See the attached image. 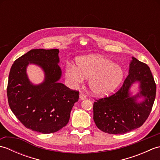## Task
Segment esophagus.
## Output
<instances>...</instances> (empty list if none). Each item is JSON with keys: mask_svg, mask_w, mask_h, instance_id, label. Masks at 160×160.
<instances>
[{"mask_svg": "<svg viewBox=\"0 0 160 160\" xmlns=\"http://www.w3.org/2000/svg\"><path fill=\"white\" fill-rule=\"evenodd\" d=\"M80 100H85V99H87V97H86V96L85 95H84L83 93H80Z\"/></svg>", "mask_w": 160, "mask_h": 160, "instance_id": "34e87169", "label": "esophagus"}]
</instances>
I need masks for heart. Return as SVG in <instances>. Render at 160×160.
Returning a JSON list of instances; mask_svg holds the SVG:
<instances>
[{"label":"heart","mask_w":160,"mask_h":160,"mask_svg":"<svg viewBox=\"0 0 160 160\" xmlns=\"http://www.w3.org/2000/svg\"><path fill=\"white\" fill-rule=\"evenodd\" d=\"M65 75L73 83H82L84 78L89 79L91 91L98 96L111 93L123 79L122 68L107 58L92 55L78 60L77 68L67 67Z\"/></svg>","instance_id":"obj_1"}]
</instances>
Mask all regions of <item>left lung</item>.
<instances>
[{"instance_id":"8db88e82","label":"left lung","mask_w":160,"mask_h":160,"mask_svg":"<svg viewBox=\"0 0 160 160\" xmlns=\"http://www.w3.org/2000/svg\"><path fill=\"white\" fill-rule=\"evenodd\" d=\"M135 81L141 82V95L130 97L129 88ZM155 95L156 84L150 68L132 57L129 73L120 89L93 103L95 123L100 130L109 134L126 133L140 127L151 113ZM141 95L145 100L137 103L136 98Z\"/></svg>"}]
</instances>
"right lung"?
I'll list each match as a JSON object with an SVG mask.
<instances>
[{"instance_id": "1", "label": "right lung", "mask_w": 160, "mask_h": 160, "mask_svg": "<svg viewBox=\"0 0 160 160\" xmlns=\"http://www.w3.org/2000/svg\"><path fill=\"white\" fill-rule=\"evenodd\" d=\"M59 50L32 49L16 59L10 69L7 95L11 110L26 128L41 133L55 132L67 124L79 91L58 82L61 76ZM29 63L41 66L46 80L33 86L28 80Z\"/></svg>"}]
</instances>
